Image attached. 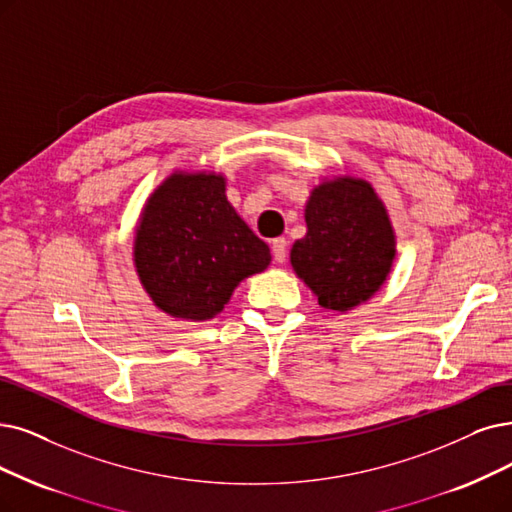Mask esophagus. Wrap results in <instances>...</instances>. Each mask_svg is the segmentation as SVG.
Here are the masks:
<instances>
[{
	"instance_id": "obj_1",
	"label": "esophagus",
	"mask_w": 512,
	"mask_h": 512,
	"mask_svg": "<svg viewBox=\"0 0 512 512\" xmlns=\"http://www.w3.org/2000/svg\"><path fill=\"white\" fill-rule=\"evenodd\" d=\"M271 248H273V256H275L277 262H285V260H288V241H285L283 237L273 239Z\"/></svg>"
}]
</instances>
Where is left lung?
<instances>
[{
    "instance_id": "obj_1",
    "label": "left lung",
    "mask_w": 512,
    "mask_h": 512,
    "mask_svg": "<svg viewBox=\"0 0 512 512\" xmlns=\"http://www.w3.org/2000/svg\"><path fill=\"white\" fill-rule=\"evenodd\" d=\"M304 222L290 262L323 309L346 313L370 300L397 256L393 222L376 189L349 174L323 178L306 199Z\"/></svg>"
}]
</instances>
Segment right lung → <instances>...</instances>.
I'll list each match as a JSON object with an SVG mask.
<instances>
[{"label":"right lung","instance_id":"add662e5","mask_svg":"<svg viewBox=\"0 0 512 512\" xmlns=\"http://www.w3.org/2000/svg\"><path fill=\"white\" fill-rule=\"evenodd\" d=\"M134 269L142 290L174 319L208 321L237 285L271 264L227 199L220 172H172L149 195L134 231Z\"/></svg>","mask_w":512,"mask_h":512}]
</instances>
